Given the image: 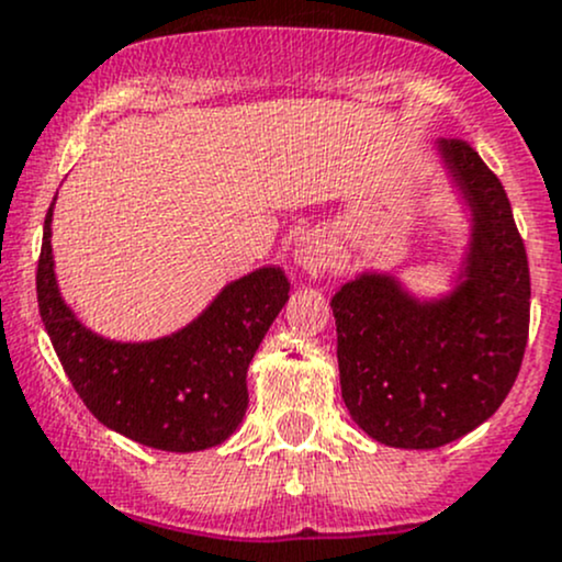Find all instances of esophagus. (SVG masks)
<instances>
[{
  "instance_id": "34e87169",
  "label": "esophagus",
  "mask_w": 562,
  "mask_h": 562,
  "mask_svg": "<svg viewBox=\"0 0 562 562\" xmlns=\"http://www.w3.org/2000/svg\"><path fill=\"white\" fill-rule=\"evenodd\" d=\"M293 261H296V266H301V269H306V271L326 269V263H328L326 239L317 234L301 236V239L296 241V247H293Z\"/></svg>"
}]
</instances>
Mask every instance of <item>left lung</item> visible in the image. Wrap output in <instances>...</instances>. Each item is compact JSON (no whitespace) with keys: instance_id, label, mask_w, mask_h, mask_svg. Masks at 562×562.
Returning <instances> with one entry per match:
<instances>
[{"instance_id":"8db88e82","label":"left lung","mask_w":562,"mask_h":562,"mask_svg":"<svg viewBox=\"0 0 562 562\" xmlns=\"http://www.w3.org/2000/svg\"><path fill=\"white\" fill-rule=\"evenodd\" d=\"M436 153L471 212L452 291L417 299L393 274L363 271L330 299L347 412L401 450H436L493 417L528 345V256L504 186L463 139H439Z\"/></svg>"}]
</instances>
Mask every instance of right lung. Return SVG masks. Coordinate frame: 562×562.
Here are the masks:
<instances>
[{
  "mask_svg": "<svg viewBox=\"0 0 562 562\" xmlns=\"http://www.w3.org/2000/svg\"><path fill=\"white\" fill-rule=\"evenodd\" d=\"M53 204L43 228L37 301L53 350L82 404L110 430L153 450L199 452L223 445L250 401L247 366L288 301L285 271L261 266L228 282L196 321L161 339H104L82 326L58 291Z\"/></svg>",
  "mask_w": 562,
  "mask_h": 562,
  "instance_id": "right-lung-1",
  "label": "right lung"
}]
</instances>
